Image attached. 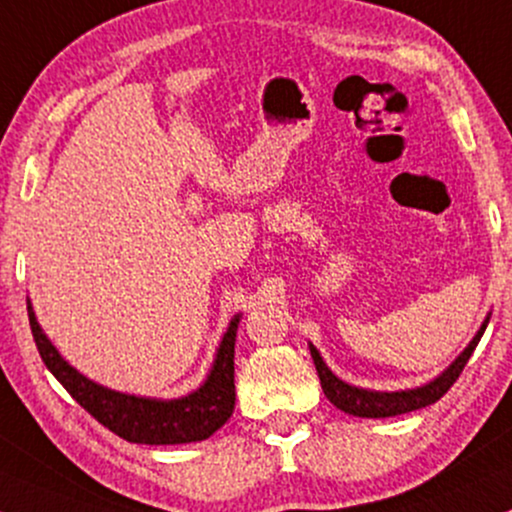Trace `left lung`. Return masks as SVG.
<instances>
[{"label":"left lung","instance_id":"left-lung-1","mask_svg":"<svg viewBox=\"0 0 512 512\" xmlns=\"http://www.w3.org/2000/svg\"><path fill=\"white\" fill-rule=\"evenodd\" d=\"M488 319H491V312H488L486 319L481 321L479 331L474 333L469 346L464 348L438 377H433L430 382L421 384V387L399 389V392H375V389H363V387H355V384L343 382L341 377L333 375L331 367L324 363V358H321L319 350L314 348V343H309V353H312L314 365H317L321 389H324L326 399H329L336 409L346 411L350 416H358V418H389V416H399V413H409V411L423 409V406L435 404V401H438L440 396L457 382L459 372L464 370L467 360L472 358L476 343H479L481 336H484Z\"/></svg>","mask_w":512,"mask_h":512}]
</instances>
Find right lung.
I'll return each mask as SVG.
<instances>
[{"label": "right lung", "mask_w": 512, "mask_h": 512, "mask_svg": "<svg viewBox=\"0 0 512 512\" xmlns=\"http://www.w3.org/2000/svg\"><path fill=\"white\" fill-rule=\"evenodd\" d=\"M28 302V321H31L33 341H36L45 367L55 380L72 394L79 406H84L96 421L128 442L142 445H183L210 438L229 421L234 411V341L241 314L229 319L227 331L217 346L208 377L191 394L179 399H157V396H137L116 392L103 384L89 380L77 367H72L60 355L38 324L31 300Z\"/></svg>", "instance_id": "right-lung-1"}]
</instances>
